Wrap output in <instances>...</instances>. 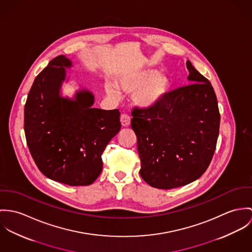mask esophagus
<instances>
[{
    "instance_id": "1",
    "label": "esophagus",
    "mask_w": 252,
    "mask_h": 252,
    "mask_svg": "<svg viewBox=\"0 0 252 252\" xmlns=\"http://www.w3.org/2000/svg\"><path fill=\"white\" fill-rule=\"evenodd\" d=\"M121 124L123 126H128L130 125V118L126 114H122L121 115Z\"/></svg>"
}]
</instances>
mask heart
I'll use <instances>...</instances> for the list:
<instances>
[{
    "label": "heart",
    "mask_w": 252,
    "mask_h": 252,
    "mask_svg": "<svg viewBox=\"0 0 252 252\" xmlns=\"http://www.w3.org/2000/svg\"><path fill=\"white\" fill-rule=\"evenodd\" d=\"M119 87L127 93H134V102L144 109H153L159 105L170 91V79L159 74L157 69L148 68L134 74L123 75L118 80ZM106 93L115 96L118 92L111 84L105 86Z\"/></svg>",
    "instance_id": "obj_1"
}]
</instances>
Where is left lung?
<instances>
[{
	"label": "left lung",
	"mask_w": 252,
	"mask_h": 252,
	"mask_svg": "<svg viewBox=\"0 0 252 252\" xmlns=\"http://www.w3.org/2000/svg\"><path fill=\"white\" fill-rule=\"evenodd\" d=\"M190 84L168 93L153 109L132 110L140 175L153 188L171 189L199 179L219 138L220 115L214 88L189 61Z\"/></svg>",
	"instance_id": "left-lung-1"
}]
</instances>
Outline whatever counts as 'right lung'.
<instances>
[{
    "instance_id": "obj_1",
    "label": "right lung",
    "mask_w": 252,
    "mask_h": 252,
    "mask_svg": "<svg viewBox=\"0 0 252 252\" xmlns=\"http://www.w3.org/2000/svg\"><path fill=\"white\" fill-rule=\"evenodd\" d=\"M71 61L56 57L35 77L24 108L30 153L47 178L71 187L93 184L102 171L101 155L120 131L118 109L93 108L94 95L78 90L72 98L61 90Z\"/></svg>"
}]
</instances>
